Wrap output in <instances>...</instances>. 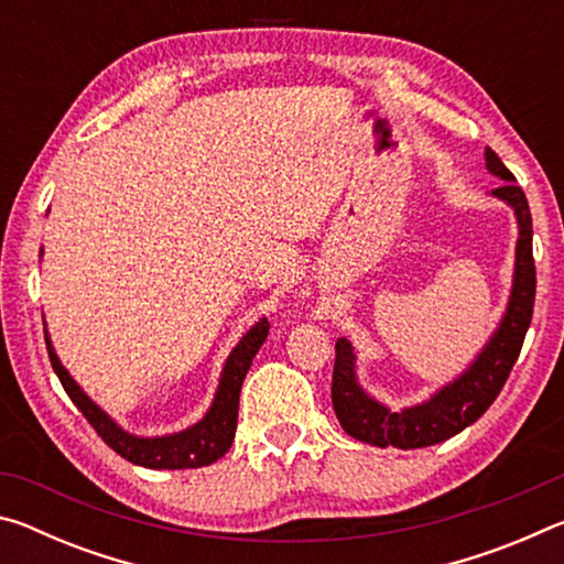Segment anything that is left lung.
Wrapping results in <instances>:
<instances>
[{"instance_id":"obj_1","label":"left lung","mask_w":564,"mask_h":564,"mask_svg":"<svg viewBox=\"0 0 564 564\" xmlns=\"http://www.w3.org/2000/svg\"><path fill=\"white\" fill-rule=\"evenodd\" d=\"M485 169L505 184L490 196L508 204L518 221V246H514V271L508 305L492 330L490 340L477 352L475 360L451 383L417 405L390 410L360 386L356 370V348L348 338L336 340V368H333V410L343 431L360 443L376 447H427L473 425L508 380L514 360L520 356L524 333L532 321L534 305V261H532V216L524 191L514 184V176L492 149H485Z\"/></svg>"}]
</instances>
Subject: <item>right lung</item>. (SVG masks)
Returning <instances> with one entry per match:
<instances>
[{"label":"right lung","mask_w":564,"mask_h":564,"mask_svg":"<svg viewBox=\"0 0 564 564\" xmlns=\"http://www.w3.org/2000/svg\"><path fill=\"white\" fill-rule=\"evenodd\" d=\"M42 253L44 248L40 256ZM265 336H269V321L259 318L243 333L241 340L236 343V348L228 352L212 405H208L198 423L188 425L178 433L149 437L123 431L107 410L99 408L87 393H84L82 386L69 376V370L62 366V360L52 346L50 330L44 328L52 368L56 378L62 380L72 403L82 410V415L89 420L94 431L99 433L101 441L107 443L113 453H119L123 460H129L133 465L149 467V470H188V467H204L216 463L218 457H224L228 453L238 423V393H241L243 378L248 373V368H251L256 352L263 346Z\"/></svg>","instance_id":"right-lung-1"}]
</instances>
